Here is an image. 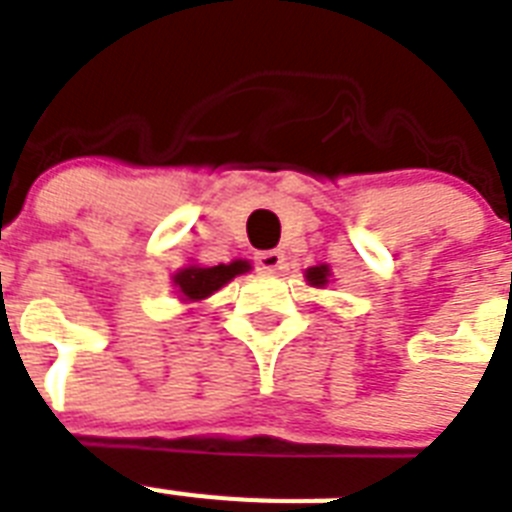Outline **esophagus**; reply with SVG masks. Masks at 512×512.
Instances as JSON below:
<instances>
[{
  "label": "esophagus",
  "mask_w": 512,
  "mask_h": 512,
  "mask_svg": "<svg viewBox=\"0 0 512 512\" xmlns=\"http://www.w3.org/2000/svg\"><path fill=\"white\" fill-rule=\"evenodd\" d=\"M256 264H259V269H264V272H277V269H282V264H285V256H282L280 251H261L259 256H256Z\"/></svg>",
  "instance_id": "esophagus-1"
}]
</instances>
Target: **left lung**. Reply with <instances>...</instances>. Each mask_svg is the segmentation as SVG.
<instances>
[{"mask_svg":"<svg viewBox=\"0 0 512 512\" xmlns=\"http://www.w3.org/2000/svg\"><path fill=\"white\" fill-rule=\"evenodd\" d=\"M327 274H329V269L327 266H311V269H308L306 272V280L311 282V285H324V282H327Z\"/></svg>","mask_w":512,"mask_h":512,"instance_id":"left-lung-1","label":"left lung"}]
</instances>
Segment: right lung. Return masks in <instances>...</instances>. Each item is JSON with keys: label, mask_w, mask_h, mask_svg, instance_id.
I'll use <instances>...</instances> for the list:
<instances>
[{"label": "right lung", "mask_w": 512, "mask_h": 512, "mask_svg": "<svg viewBox=\"0 0 512 512\" xmlns=\"http://www.w3.org/2000/svg\"><path fill=\"white\" fill-rule=\"evenodd\" d=\"M248 269H251L248 261H232V264L219 266H185L175 274V285L180 287L185 301H201L222 285H227L235 274H243Z\"/></svg>", "instance_id": "obj_1"}]
</instances>
